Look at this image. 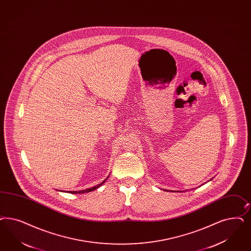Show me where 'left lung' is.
<instances>
[{
    "label": "left lung",
    "instance_id": "left-lung-1",
    "mask_svg": "<svg viewBox=\"0 0 251 251\" xmlns=\"http://www.w3.org/2000/svg\"><path fill=\"white\" fill-rule=\"evenodd\" d=\"M211 180H212V179H210V180H209V181H211ZM172 191V190H171ZM172 192H173V191H172ZM174 192H177V191H174ZM178 192H181V191H178Z\"/></svg>",
    "mask_w": 251,
    "mask_h": 251
}]
</instances>
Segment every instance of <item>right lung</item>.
<instances>
[{"label": "right lung", "instance_id": "right-lung-1", "mask_svg": "<svg viewBox=\"0 0 251 251\" xmlns=\"http://www.w3.org/2000/svg\"><path fill=\"white\" fill-rule=\"evenodd\" d=\"M109 176H107V178H108ZM106 178V179H107ZM105 179V180H106ZM105 180L103 181V182H101V183H99V184H97V185H95L94 187H92V188H88V189H84V190H80V191H69L68 193L69 194H84V193H89V192H92V191L95 190V189H97V188H99L104 182H105Z\"/></svg>", "mask_w": 251, "mask_h": 251}]
</instances>
